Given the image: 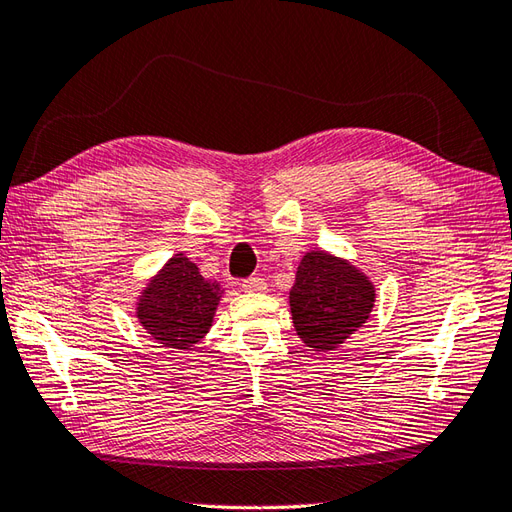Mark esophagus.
Wrapping results in <instances>:
<instances>
[{"instance_id": "1", "label": "esophagus", "mask_w": 512, "mask_h": 512, "mask_svg": "<svg viewBox=\"0 0 512 512\" xmlns=\"http://www.w3.org/2000/svg\"><path fill=\"white\" fill-rule=\"evenodd\" d=\"M242 288L246 292H264L266 290V281L262 277H248L242 281Z\"/></svg>"}]
</instances>
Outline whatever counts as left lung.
Returning a JSON list of instances; mask_svg holds the SVG:
<instances>
[{
  "label": "left lung",
  "mask_w": 512,
  "mask_h": 512,
  "mask_svg": "<svg viewBox=\"0 0 512 512\" xmlns=\"http://www.w3.org/2000/svg\"><path fill=\"white\" fill-rule=\"evenodd\" d=\"M376 290L361 270L325 250H310L290 290L292 323L317 352L334 350L367 321Z\"/></svg>",
  "instance_id": "obj_1"
}]
</instances>
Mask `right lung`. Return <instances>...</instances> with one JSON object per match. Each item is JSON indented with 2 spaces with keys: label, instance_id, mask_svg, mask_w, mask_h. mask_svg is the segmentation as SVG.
<instances>
[{
  "label": "right lung",
  "instance_id": "obj_1",
  "mask_svg": "<svg viewBox=\"0 0 512 512\" xmlns=\"http://www.w3.org/2000/svg\"><path fill=\"white\" fill-rule=\"evenodd\" d=\"M220 297V286L204 279L198 266L178 253L149 281L136 314L158 343L173 350H189L209 332Z\"/></svg>",
  "mask_w": 512,
  "mask_h": 512
}]
</instances>
